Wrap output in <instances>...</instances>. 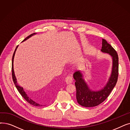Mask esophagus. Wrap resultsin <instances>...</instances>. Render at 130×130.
I'll use <instances>...</instances> for the list:
<instances>
[{
  "label": "esophagus",
  "mask_w": 130,
  "mask_h": 130,
  "mask_svg": "<svg viewBox=\"0 0 130 130\" xmlns=\"http://www.w3.org/2000/svg\"><path fill=\"white\" fill-rule=\"evenodd\" d=\"M72 81H73L72 78L71 76H67L65 79V81L66 83L67 84H71L72 82Z\"/></svg>",
  "instance_id": "esophagus-1"
}]
</instances>
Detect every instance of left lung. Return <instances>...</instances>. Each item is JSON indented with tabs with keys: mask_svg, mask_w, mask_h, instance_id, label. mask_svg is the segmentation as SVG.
Listing matches in <instances>:
<instances>
[{
	"mask_svg": "<svg viewBox=\"0 0 130 130\" xmlns=\"http://www.w3.org/2000/svg\"><path fill=\"white\" fill-rule=\"evenodd\" d=\"M101 52L109 55L112 59L110 74L104 87L99 90H93L84 78L83 71H79L73 74V78L75 81L77 101L82 106L92 107L102 103L108 97L116 84L118 75V55L115 49L104 39L102 40Z\"/></svg>",
	"mask_w": 130,
	"mask_h": 130,
	"instance_id": "1",
	"label": "left lung"
}]
</instances>
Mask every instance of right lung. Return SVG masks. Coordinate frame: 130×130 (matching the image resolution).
I'll list each match as a JSON object with an SVG mask.
<instances>
[{"label": "right lung", "instance_id": "right-lung-1", "mask_svg": "<svg viewBox=\"0 0 130 130\" xmlns=\"http://www.w3.org/2000/svg\"><path fill=\"white\" fill-rule=\"evenodd\" d=\"M37 34V33H34L33 34H31V35H30V36H29L28 37H27L24 40L22 41V42H24L25 41V40H27L28 39H29L30 38H31V37H32L33 36H35ZM18 46L16 47L15 51H14V54H13V58H12V77H13V82L15 84V86L16 88V89H18V90L19 91V92H20V93L21 94V95L22 97H23L25 99V100L27 101V102L29 103V104H30L31 105H33L35 106H38V107H41L42 106V105H40L39 104L37 103H36V101H34L33 100H32V99H31L29 97L27 96V94L26 93V92L24 91V90L23 88V87H21V86H20L18 83V82H17V78L15 76V72H14V56H15V52L16 51L17 49H18Z\"/></svg>", "mask_w": 130, "mask_h": 130}]
</instances>
